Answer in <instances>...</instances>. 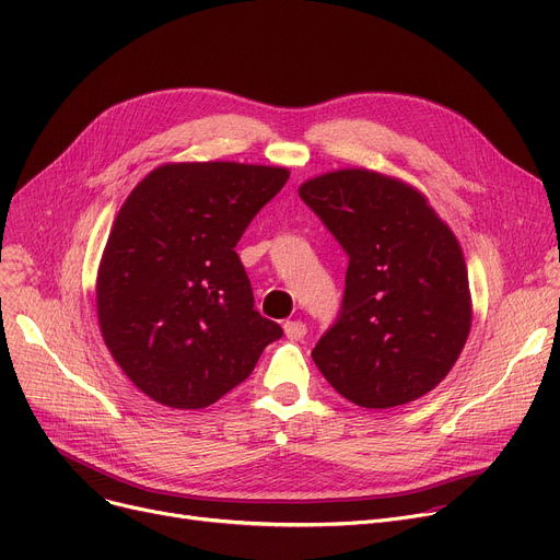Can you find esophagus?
Here are the masks:
<instances>
[{
  "label": "esophagus",
  "instance_id": "obj_1",
  "mask_svg": "<svg viewBox=\"0 0 560 560\" xmlns=\"http://www.w3.org/2000/svg\"><path fill=\"white\" fill-rule=\"evenodd\" d=\"M283 331H285V336L290 340H304L306 325H304V322H300V319H288L285 325H283Z\"/></svg>",
  "mask_w": 560,
  "mask_h": 560
}]
</instances>
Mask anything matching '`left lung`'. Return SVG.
<instances>
[{"instance_id": "1", "label": "left lung", "mask_w": 560, "mask_h": 560, "mask_svg": "<svg viewBox=\"0 0 560 560\" xmlns=\"http://www.w3.org/2000/svg\"><path fill=\"white\" fill-rule=\"evenodd\" d=\"M349 258L334 325L311 357L345 399L393 408L433 390L469 334L458 241L427 199L370 170H338L300 188Z\"/></svg>"}]
</instances>
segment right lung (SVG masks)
Listing matches in <instances>:
<instances>
[{"label":"right lung","instance_id":"add662e5","mask_svg":"<svg viewBox=\"0 0 560 560\" xmlns=\"http://www.w3.org/2000/svg\"><path fill=\"white\" fill-rule=\"evenodd\" d=\"M288 170L170 163L117 213L97 277V315L117 365L170 408L215 404L283 336L254 308L235 245Z\"/></svg>","mask_w":560,"mask_h":560}]
</instances>
